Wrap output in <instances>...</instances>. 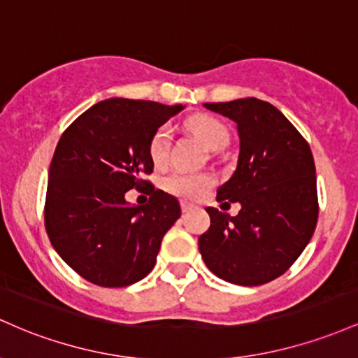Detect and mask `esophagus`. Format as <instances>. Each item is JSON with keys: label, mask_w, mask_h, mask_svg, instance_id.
I'll list each match as a JSON object with an SVG mask.
<instances>
[{"label": "esophagus", "mask_w": 358, "mask_h": 358, "mask_svg": "<svg viewBox=\"0 0 358 358\" xmlns=\"http://www.w3.org/2000/svg\"><path fill=\"white\" fill-rule=\"evenodd\" d=\"M192 208V204L189 203V201H180V210H182V213H187Z\"/></svg>", "instance_id": "34e87169"}]
</instances>
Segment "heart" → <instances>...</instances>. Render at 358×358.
I'll return each mask as SVG.
<instances>
[{
    "instance_id": "1",
    "label": "heart",
    "mask_w": 358,
    "mask_h": 358,
    "mask_svg": "<svg viewBox=\"0 0 358 358\" xmlns=\"http://www.w3.org/2000/svg\"><path fill=\"white\" fill-rule=\"evenodd\" d=\"M187 128L196 135L208 150H220L227 145L228 130L218 118L211 115H194L187 122ZM171 147V130L167 125L159 127L148 142V155L154 164H164ZM215 184L211 174H187V172H171L162 180L164 189L179 198L198 199Z\"/></svg>"
}]
</instances>
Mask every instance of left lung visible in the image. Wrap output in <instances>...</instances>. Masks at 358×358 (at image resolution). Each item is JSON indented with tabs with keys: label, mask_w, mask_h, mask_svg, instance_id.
Masks as SVG:
<instances>
[{
	"label": "left lung",
	"mask_w": 358,
	"mask_h": 358,
	"mask_svg": "<svg viewBox=\"0 0 358 358\" xmlns=\"http://www.w3.org/2000/svg\"><path fill=\"white\" fill-rule=\"evenodd\" d=\"M238 128L236 171L216 201L242 204L236 216L206 208L211 224L199 236L204 264L220 279L260 286L282 275L303 254L318 222L315 160L296 127L257 98L204 103Z\"/></svg>",
	"instance_id": "8db88e82"
}]
</instances>
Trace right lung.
<instances>
[{"label":"right lung","mask_w":358,"mask_h":358,"mask_svg":"<svg viewBox=\"0 0 358 358\" xmlns=\"http://www.w3.org/2000/svg\"><path fill=\"white\" fill-rule=\"evenodd\" d=\"M182 108L104 99L60 136L49 169L45 230L64 262L96 286L125 287L143 279L180 216L179 201L143 176L154 171L152 134ZM147 185V205L126 204L127 190Z\"/></svg>","instance_id":"obj_1"}]
</instances>
